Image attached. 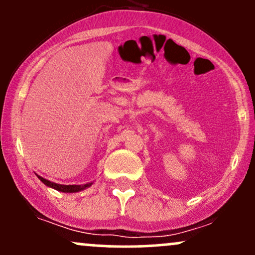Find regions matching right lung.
Wrapping results in <instances>:
<instances>
[{"label": "right lung", "mask_w": 255, "mask_h": 255, "mask_svg": "<svg viewBox=\"0 0 255 255\" xmlns=\"http://www.w3.org/2000/svg\"><path fill=\"white\" fill-rule=\"evenodd\" d=\"M37 175V174H36ZM37 177L39 178L42 182L45 184V186L50 187L52 189H56L58 192H63V193H77V192H81L84 189L89 188V187L92 186L93 182H89V183H85V184H60V183H55L51 182V181L46 180L39 175H37Z\"/></svg>", "instance_id": "right-lung-1"}]
</instances>
